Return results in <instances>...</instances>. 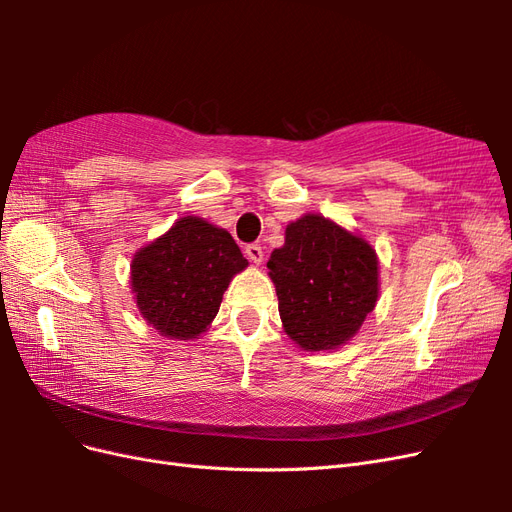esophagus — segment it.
<instances>
[{
	"mask_svg": "<svg viewBox=\"0 0 512 512\" xmlns=\"http://www.w3.org/2000/svg\"><path fill=\"white\" fill-rule=\"evenodd\" d=\"M245 256L250 258L254 265H260L262 260H265V252H262V247L258 243H250L245 247Z\"/></svg>",
	"mask_w": 512,
	"mask_h": 512,
	"instance_id": "34e87169",
	"label": "esophagus"
}]
</instances>
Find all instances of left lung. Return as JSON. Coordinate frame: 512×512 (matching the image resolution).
<instances>
[{
	"mask_svg": "<svg viewBox=\"0 0 512 512\" xmlns=\"http://www.w3.org/2000/svg\"><path fill=\"white\" fill-rule=\"evenodd\" d=\"M267 267L284 331L303 350L346 344L376 307V250L324 215L307 213L288 224Z\"/></svg>",
	"mask_w": 512,
	"mask_h": 512,
	"instance_id": "left-lung-1",
	"label": "left lung"
}]
</instances>
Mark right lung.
Returning <instances> with one entry per match:
<instances>
[{"mask_svg":"<svg viewBox=\"0 0 512 512\" xmlns=\"http://www.w3.org/2000/svg\"><path fill=\"white\" fill-rule=\"evenodd\" d=\"M245 267L228 230L188 215L134 254L130 282L138 312L164 337L196 339Z\"/></svg>","mask_w":512,"mask_h":512,"instance_id":"1","label":"right lung"}]
</instances>
